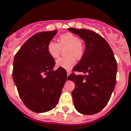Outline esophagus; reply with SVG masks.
Listing matches in <instances>:
<instances>
[{"mask_svg": "<svg viewBox=\"0 0 131 131\" xmlns=\"http://www.w3.org/2000/svg\"><path fill=\"white\" fill-rule=\"evenodd\" d=\"M71 73V71L70 70H67V76H68Z\"/></svg>", "mask_w": 131, "mask_h": 131, "instance_id": "obj_1", "label": "esophagus"}]
</instances>
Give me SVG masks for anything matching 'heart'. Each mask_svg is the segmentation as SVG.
<instances>
[{"instance_id":"heart-1","label":"heart","mask_w":131,"mask_h":131,"mask_svg":"<svg viewBox=\"0 0 131 131\" xmlns=\"http://www.w3.org/2000/svg\"><path fill=\"white\" fill-rule=\"evenodd\" d=\"M65 50L66 57H61L56 61L57 67L66 70H70L76 63V59H80L84 54L83 44L80 38L72 33H66L61 35L58 38V44L53 41L48 43L47 50V53L53 59L59 57L61 53V49Z\"/></svg>"}]
</instances>
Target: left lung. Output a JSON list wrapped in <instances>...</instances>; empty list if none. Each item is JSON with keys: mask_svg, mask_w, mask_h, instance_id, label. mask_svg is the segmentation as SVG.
I'll use <instances>...</instances> for the list:
<instances>
[{"mask_svg": "<svg viewBox=\"0 0 131 131\" xmlns=\"http://www.w3.org/2000/svg\"><path fill=\"white\" fill-rule=\"evenodd\" d=\"M68 30L85 43L82 58L72 70L87 74L72 73L68 78L75 83L72 92L74 107L82 114H95L107 105L114 89L116 60L107 42L97 33L86 29Z\"/></svg>", "mask_w": 131, "mask_h": 131, "instance_id": "8db88e82", "label": "left lung"}]
</instances>
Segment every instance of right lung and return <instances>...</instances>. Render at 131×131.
I'll list each match as a JSON object with an SVG mask.
<instances>
[{
  "label": "right lung",
  "mask_w": 131,
  "mask_h": 131,
  "mask_svg": "<svg viewBox=\"0 0 131 131\" xmlns=\"http://www.w3.org/2000/svg\"><path fill=\"white\" fill-rule=\"evenodd\" d=\"M57 30L39 32L21 46L14 57L13 79L24 105L32 112L55 107L67 79L66 70H53L55 61L47 47Z\"/></svg>",
  "instance_id": "add662e5"
}]
</instances>
